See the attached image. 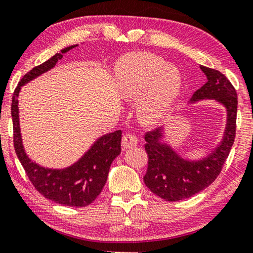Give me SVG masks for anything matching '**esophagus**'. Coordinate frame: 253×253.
I'll list each match as a JSON object with an SVG mask.
<instances>
[{
	"instance_id": "obj_1",
	"label": "esophagus",
	"mask_w": 253,
	"mask_h": 253,
	"mask_svg": "<svg viewBox=\"0 0 253 253\" xmlns=\"http://www.w3.org/2000/svg\"><path fill=\"white\" fill-rule=\"evenodd\" d=\"M138 144V139L133 134L126 133L124 134L122 138V147L123 150H127V148H132Z\"/></svg>"
}]
</instances>
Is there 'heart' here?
<instances>
[{
  "instance_id": "heart-1",
  "label": "heart",
  "mask_w": 253,
  "mask_h": 253,
  "mask_svg": "<svg viewBox=\"0 0 253 253\" xmlns=\"http://www.w3.org/2000/svg\"><path fill=\"white\" fill-rule=\"evenodd\" d=\"M182 75L174 64L157 55L141 53L126 57L119 70V92L138 100V115L144 123H157L167 116L177 99ZM143 93H141V92Z\"/></svg>"
}]
</instances>
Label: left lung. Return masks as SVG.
I'll list each match as a JSON object with an SVG mask.
<instances>
[{
    "label": "left lung",
    "instance_id": "obj_1",
    "mask_svg": "<svg viewBox=\"0 0 253 253\" xmlns=\"http://www.w3.org/2000/svg\"><path fill=\"white\" fill-rule=\"evenodd\" d=\"M207 82L193 93L191 102L211 99L222 103L227 109V124L220 145L202 160H186L168 144L161 143L164 129L145 134L147 171L144 182L154 195L167 202H178L203 191L215 181L229 155L236 134L237 93L228 78L215 69L200 65Z\"/></svg>",
    "mask_w": 253,
    "mask_h": 253
}]
</instances>
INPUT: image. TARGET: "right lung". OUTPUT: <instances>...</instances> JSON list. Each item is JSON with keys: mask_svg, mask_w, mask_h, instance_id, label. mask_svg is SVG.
Segmentation results:
<instances>
[{"mask_svg": "<svg viewBox=\"0 0 253 253\" xmlns=\"http://www.w3.org/2000/svg\"><path fill=\"white\" fill-rule=\"evenodd\" d=\"M76 46L77 44L64 48L61 53L55 54L48 61L33 68L20 79L12 95L11 116L16 154L37 191H39L44 198L61 205L84 207L94 202L102 191L108 177L110 165L121 153L122 131L117 130L100 137L91 148L70 167L63 169L44 168L33 162L25 153L20 134L18 109V95L22 86L54 68L57 61L63 57V54Z\"/></svg>", "mask_w": 253, "mask_h": 253, "instance_id": "obj_1", "label": "right lung"}]
</instances>
